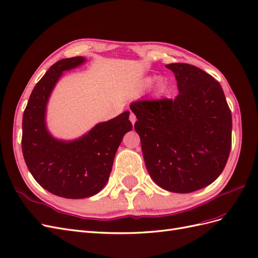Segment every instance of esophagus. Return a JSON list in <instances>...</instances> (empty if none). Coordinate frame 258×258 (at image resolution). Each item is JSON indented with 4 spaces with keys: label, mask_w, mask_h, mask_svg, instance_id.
<instances>
[{
    "label": "esophagus",
    "mask_w": 258,
    "mask_h": 258,
    "mask_svg": "<svg viewBox=\"0 0 258 258\" xmlns=\"http://www.w3.org/2000/svg\"><path fill=\"white\" fill-rule=\"evenodd\" d=\"M129 119H130V121L132 122V124H135L136 121H137V116H136L134 113H131L130 116H129Z\"/></svg>",
    "instance_id": "1"
}]
</instances>
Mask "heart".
Returning a JSON list of instances; mask_svg holds the SVG:
<instances>
[{"mask_svg":"<svg viewBox=\"0 0 258 258\" xmlns=\"http://www.w3.org/2000/svg\"><path fill=\"white\" fill-rule=\"evenodd\" d=\"M154 82H155V80L153 79V77H147V79L145 80V85L146 86H151L152 84H154Z\"/></svg>","mask_w":258,"mask_h":258,"instance_id":"heart-1","label":"heart"}]
</instances>
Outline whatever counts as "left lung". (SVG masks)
Here are the masks:
<instances>
[{
	"label": "left lung",
	"instance_id": "obj_1",
	"mask_svg": "<svg viewBox=\"0 0 258 258\" xmlns=\"http://www.w3.org/2000/svg\"><path fill=\"white\" fill-rule=\"evenodd\" d=\"M178 95L139 100L137 116L146 169L161 188L187 194L220 176L231 148L232 119L220 83L188 63H171Z\"/></svg>",
	"mask_w": 258,
	"mask_h": 258
}]
</instances>
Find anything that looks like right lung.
Returning a JSON list of instances; mask_svg holds the SVG:
<instances>
[{
	"label": "right lung",
	"mask_w": 258,
	"mask_h": 258,
	"mask_svg": "<svg viewBox=\"0 0 258 258\" xmlns=\"http://www.w3.org/2000/svg\"><path fill=\"white\" fill-rule=\"evenodd\" d=\"M83 57L62 59L36 84L22 117V154L43 188L59 197L82 199L98 194L112 171L117 148L132 129L129 111L96 124L74 141H60L47 131L46 105L62 72L81 66Z\"/></svg>",
	"instance_id": "right-lung-1"
}]
</instances>
